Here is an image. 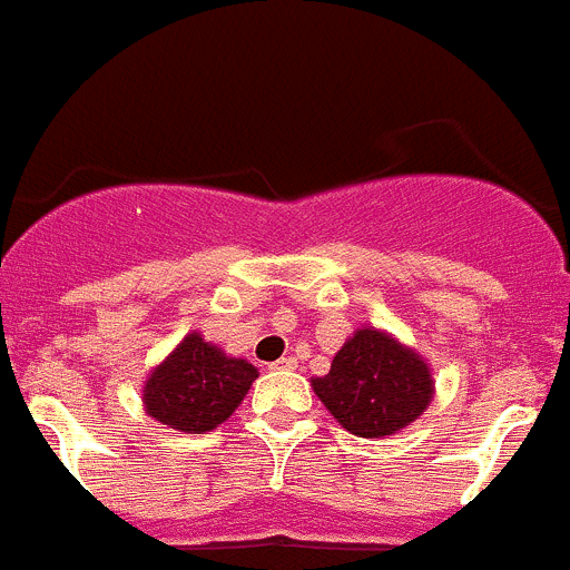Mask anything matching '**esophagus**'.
Wrapping results in <instances>:
<instances>
[{
  "mask_svg": "<svg viewBox=\"0 0 570 570\" xmlns=\"http://www.w3.org/2000/svg\"><path fill=\"white\" fill-rule=\"evenodd\" d=\"M296 367V358L294 356H285L279 358V362L271 364V370H294Z\"/></svg>",
  "mask_w": 570,
  "mask_h": 570,
  "instance_id": "obj_1",
  "label": "esophagus"
}]
</instances>
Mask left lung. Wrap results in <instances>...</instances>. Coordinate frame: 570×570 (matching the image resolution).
Masks as SVG:
<instances>
[{"label": "left lung", "mask_w": 570, "mask_h": 570, "mask_svg": "<svg viewBox=\"0 0 570 570\" xmlns=\"http://www.w3.org/2000/svg\"><path fill=\"white\" fill-rule=\"evenodd\" d=\"M313 393L338 424L358 438L395 435L432 401L430 367L387 333L358 331L347 338Z\"/></svg>", "instance_id": "obj_1"}]
</instances>
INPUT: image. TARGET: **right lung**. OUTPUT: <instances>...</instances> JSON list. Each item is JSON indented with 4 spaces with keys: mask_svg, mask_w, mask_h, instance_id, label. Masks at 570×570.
I'll return each instance as SVG.
<instances>
[{
    "mask_svg": "<svg viewBox=\"0 0 570 570\" xmlns=\"http://www.w3.org/2000/svg\"><path fill=\"white\" fill-rule=\"evenodd\" d=\"M257 375V367L245 358L226 356L189 333L146 381V412L171 430L203 435L237 410Z\"/></svg>",
    "mask_w": 570,
    "mask_h": 570,
    "instance_id": "add662e5",
    "label": "right lung"
}]
</instances>
